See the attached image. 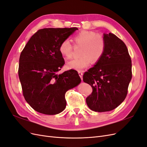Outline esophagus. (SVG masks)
<instances>
[{
    "label": "esophagus",
    "instance_id": "obj_1",
    "mask_svg": "<svg viewBox=\"0 0 147 147\" xmlns=\"http://www.w3.org/2000/svg\"><path fill=\"white\" fill-rule=\"evenodd\" d=\"M78 74H79V76H80V78H81V79H82V80L83 81V72H80V71H78Z\"/></svg>",
    "mask_w": 147,
    "mask_h": 147
}]
</instances>
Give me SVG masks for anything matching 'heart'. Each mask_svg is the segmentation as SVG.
Listing matches in <instances>:
<instances>
[{"instance_id": "obj_1", "label": "heart", "mask_w": 147, "mask_h": 147, "mask_svg": "<svg viewBox=\"0 0 147 147\" xmlns=\"http://www.w3.org/2000/svg\"><path fill=\"white\" fill-rule=\"evenodd\" d=\"M74 41L77 46L82 47V56L68 61L66 67L69 69L82 71L88 67L91 61H99L105 53L106 42L104 37L94 31L82 30L75 35ZM59 50L65 58L69 59L72 56L73 45L69 39H65L60 44Z\"/></svg>"}]
</instances>
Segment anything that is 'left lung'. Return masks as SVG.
<instances>
[{"instance_id": "obj_1", "label": "left lung", "mask_w": 147, "mask_h": 147, "mask_svg": "<svg viewBox=\"0 0 147 147\" xmlns=\"http://www.w3.org/2000/svg\"><path fill=\"white\" fill-rule=\"evenodd\" d=\"M106 48L103 56L84 74L83 82L92 88L86 97L88 107L97 112L111 111L125 99L132 78V63L127 48L112 33L104 34Z\"/></svg>"}]
</instances>
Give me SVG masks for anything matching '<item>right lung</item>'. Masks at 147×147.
<instances>
[{"label": "right lung", "mask_w": 147, "mask_h": 147, "mask_svg": "<svg viewBox=\"0 0 147 147\" xmlns=\"http://www.w3.org/2000/svg\"><path fill=\"white\" fill-rule=\"evenodd\" d=\"M77 29H40L21 53L18 75L23 94L31 107L39 113L56 115L63 112L66 107L65 92L81 82L75 70L57 74L65 63L59 50L60 44Z\"/></svg>", "instance_id": "right-lung-1"}]
</instances>
